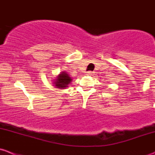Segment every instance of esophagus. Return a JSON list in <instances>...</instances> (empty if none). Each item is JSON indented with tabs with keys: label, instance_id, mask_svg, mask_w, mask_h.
<instances>
[{
	"label": "esophagus",
	"instance_id": "34e87169",
	"mask_svg": "<svg viewBox=\"0 0 155 155\" xmlns=\"http://www.w3.org/2000/svg\"><path fill=\"white\" fill-rule=\"evenodd\" d=\"M86 75H87V76H93V75H94V72H92V71L87 72Z\"/></svg>",
	"mask_w": 155,
	"mask_h": 155
}]
</instances>
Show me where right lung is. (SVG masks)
<instances>
[{
  "instance_id": "add662e5",
  "label": "right lung",
  "mask_w": 155,
  "mask_h": 155,
  "mask_svg": "<svg viewBox=\"0 0 155 155\" xmlns=\"http://www.w3.org/2000/svg\"><path fill=\"white\" fill-rule=\"evenodd\" d=\"M72 79L71 77H70L68 73L65 71H62L58 76H57L56 79L53 80V85H54L53 86L57 88L65 89L68 87Z\"/></svg>"
}]
</instances>
